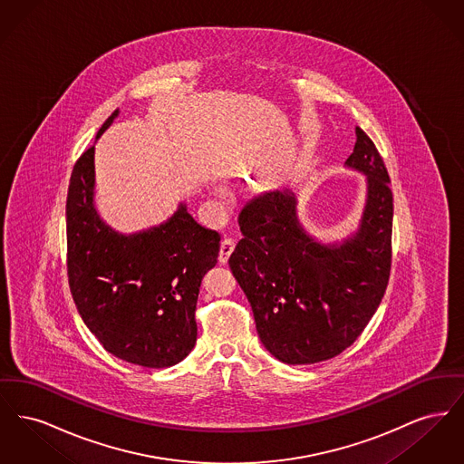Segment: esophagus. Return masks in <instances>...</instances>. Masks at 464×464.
<instances>
[{
  "mask_svg": "<svg viewBox=\"0 0 464 464\" xmlns=\"http://www.w3.org/2000/svg\"><path fill=\"white\" fill-rule=\"evenodd\" d=\"M233 248H235V240H233V238H224V240H222L221 252H219V261H221L222 265L227 263V259H229Z\"/></svg>",
  "mask_w": 464,
  "mask_h": 464,
  "instance_id": "1",
  "label": "esophagus"
}]
</instances>
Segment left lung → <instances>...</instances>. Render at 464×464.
I'll use <instances>...</instances> for the list:
<instances>
[{
  "instance_id": "obj_1",
  "label": "left lung",
  "mask_w": 464,
  "mask_h": 464,
  "mask_svg": "<svg viewBox=\"0 0 464 464\" xmlns=\"http://www.w3.org/2000/svg\"><path fill=\"white\" fill-rule=\"evenodd\" d=\"M346 165L367 174L362 226L339 246L309 238L288 193H263L243 205V238L229 266L243 288L266 350L306 365L350 348L379 308L392 271L393 193L372 139L356 127Z\"/></svg>"
}]
</instances>
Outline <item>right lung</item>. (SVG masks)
Returning a JSON list of instances; mask_svg holds the SVG:
<instances>
[{"label": "right lung", "mask_w": 464, "mask_h": 464, "mask_svg": "<svg viewBox=\"0 0 464 464\" xmlns=\"http://www.w3.org/2000/svg\"><path fill=\"white\" fill-rule=\"evenodd\" d=\"M92 197L93 146L76 160L67 189V280L74 304L116 358L150 369L176 365L197 343L199 285L218 265L221 235L180 205L160 227L123 237L99 219Z\"/></svg>", "instance_id": "right-lung-1"}]
</instances>
